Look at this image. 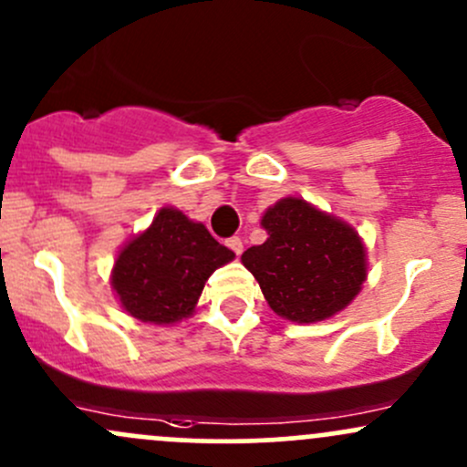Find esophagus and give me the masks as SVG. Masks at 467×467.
Segmentation results:
<instances>
[{"label":"esophagus","instance_id":"1","mask_svg":"<svg viewBox=\"0 0 467 467\" xmlns=\"http://www.w3.org/2000/svg\"><path fill=\"white\" fill-rule=\"evenodd\" d=\"M227 247L232 249L235 255H240V254H243V240H240L238 235H234V238L227 240Z\"/></svg>","mask_w":467,"mask_h":467}]
</instances>
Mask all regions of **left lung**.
<instances>
[{
	"mask_svg": "<svg viewBox=\"0 0 467 467\" xmlns=\"http://www.w3.org/2000/svg\"><path fill=\"white\" fill-rule=\"evenodd\" d=\"M267 240L243 254L274 314L318 323L343 312L368 278V252L345 220L303 198H280L260 218Z\"/></svg>",
	"mask_w": 467,
	"mask_h": 467,
	"instance_id": "obj_1",
	"label": "left lung"
}]
</instances>
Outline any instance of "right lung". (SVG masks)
Wrapping results in <instances>:
<instances>
[{
    "label": "right lung",
    "instance_id": "obj_1",
    "mask_svg": "<svg viewBox=\"0 0 467 467\" xmlns=\"http://www.w3.org/2000/svg\"><path fill=\"white\" fill-rule=\"evenodd\" d=\"M234 258L202 223L162 207L144 232L119 247L111 287L129 316L169 327L192 318L209 275Z\"/></svg>",
    "mask_w": 467,
    "mask_h": 467
}]
</instances>
